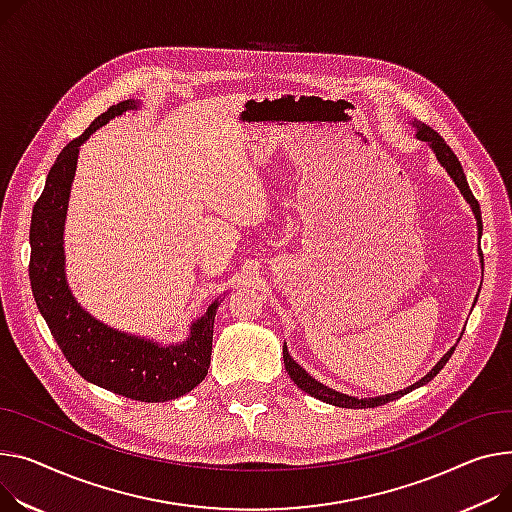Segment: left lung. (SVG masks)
Instances as JSON below:
<instances>
[{
	"instance_id": "left-lung-1",
	"label": "left lung",
	"mask_w": 512,
	"mask_h": 512,
	"mask_svg": "<svg viewBox=\"0 0 512 512\" xmlns=\"http://www.w3.org/2000/svg\"><path fill=\"white\" fill-rule=\"evenodd\" d=\"M414 127H416V138L430 144V148L434 150L438 162H440L442 166H445V170L451 175V179L455 181V185L459 187V191L463 193L465 201L469 203L473 214H475V220H478V230H480V234H482V212H480V203H478V199L473 197V193H471V189H469V185H467V179H465V173H463V166H461L459 158L455 156V152L447 146V142L442 140L440 135H438L432 127H428V125L422 123V121H414ZM480 257H482V251H480ZM455 348H457V346H453L445 356H442V358L434 364V368L426 374V377L420 379L418 383H414L412 387H407V389H403V391L389 393V395L364 397V399H358V397H352V395H346V393H339V391L329 389V387H325L323 383L315 381L309 372H306L300 364L294 362V358L288 354L286 344H284V366H286V372L290 374V379L296 383V387L302 389L304 393H309L311 397H317V399H321V401H325V403H331V405H337V407H348V410H362V407H379V405H385V403H389V401H393V399H399V397L405 395V393H410V391L416 389V387H422V385L430 383V381L436 377V374H438L442 368H445V364H447L449 358L453 356Z\"/></svg>"
}]
</instances>
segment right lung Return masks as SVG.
I'll list each match as a JSON object with an SVG mask.
<instances>
[{"label": "right lung", "instance_id": "obj_1", "mask_svg": "<svg viewBox=\"0 0 512 512\" xmlns=\"http://www.w3.org/2000/svg\"><path fill=\"white\" fill-rule=\"evenodd\" d=\"M123 100L96 117L80 138L67 144L51 166L45 189L30 220V286L51 335L80 377L135 401H170L206 379L218 300L191 323L187 342L160 346L144 337L121 333L88 315L65 282L63 224L80 146L113 117L135 109Z\"/></svg>", "mask_w": 512, "mask_h": 512}]
</instances>
